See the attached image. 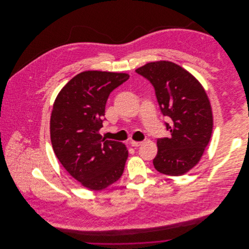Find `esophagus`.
<instances>
[{"instance_id": "esophagus-1", "label": "esophagus", "mask_w": 249, "mask_h": 249, "mask_svg": "<svg viewBox=\"0 0 249 249\" xmlns=\"http://www.w3.org/2000/svg\"><path fill=\"white\" fill-rule=\"evenodd\" d=\"M131 143V145L133 146V147H138V146H140L141 144H142V142H137V141H131L130 142Z\"/></svg>"}]
</instances>
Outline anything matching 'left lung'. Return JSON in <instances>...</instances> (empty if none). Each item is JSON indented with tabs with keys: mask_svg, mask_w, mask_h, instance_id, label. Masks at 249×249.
Instances as JSON below:
<instances>
[{
	"mask_svg": "<svg viewBox=\"0 0 249 249\" xmlns=\"http://www.w3.org/2000/svg\"><path fill=\"white\" fill-rule=\"evenodd\" d=\"M154 88L169 137L158 138L154 168L161 174L179 177L194 168L209 143L213 115L208 96L189 71L170 61L147 63L136 70Z\"/></svg>",
	"mask_w": 249,
	"mask_h": 249,
	"instance_id": "obj_1",
	"label": "left lung"
}]
</instances>
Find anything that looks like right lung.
<instances>
[{
    "label": "right lung",
    "mask_w": 249,
    "mask_h": 249,
    "mask_svg": "<svg viewBox=\"0 0 249 249\" xmlns=\"http://www.w3.org/2000/svg\"><path fill=\"white\" fill-rule=\"evenodd\" d=\"M127 73L82 71L59 92L51 116V140L59 162L84 187L101 191L122 177L128 156L124 143L107 140L103 127L110 93Z\"/></svg>",
    "instance_id": "1"
}]
</instances>
